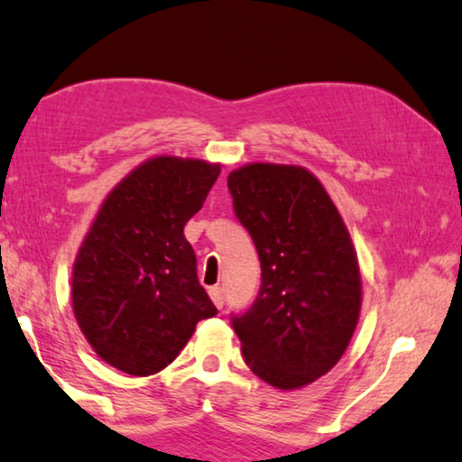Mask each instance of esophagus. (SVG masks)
Wrapping results in <instances>:
<instances>
[{"label": "esophagus", "instance_id": "esophagus-1", "mask_svg": "<svg viewBox=\"0 0 462 462\" xmlns=\"http://www.w3.org/2000/svg\"><path fill=\"white\" fill-rule=\"evenodd\" d=\"M208 294H210V300L215 302L217 309H223V304H225V294H223V288H221V286H213V288L208 290Z\"/></svg>", "mask_w": 462, "mask_h": 462}]
</instances>
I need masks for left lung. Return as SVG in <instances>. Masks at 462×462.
Returning a JSON list of instances; mask_svg holds the SVG:
<instances>
[{
    "instance_id": "1",
    "label": "left lung",
    "mask_w": 462,
    "mask_h": 462,
    "mask_svg": "<svg viewBox=\"0 0 462 462\" xmlns=\"http://www.w3.org/2000/svg\"><path fill=\"white\" fill-rule=\"evenodd\" d=\"M226 186L252 236L262 286L231 325L254 374L278 390L317 382L343 357L361 310V273L335 202L309 170L247 164Z\"/></svg>"
}]
</instances>
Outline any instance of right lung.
<instances>
[{"mask_svg":"<svg viewBox=\"0 0 462 462\" xmlns=\"http://www.w3.org/2000/svg\"><path fill=\"white\" fill-rule=\"evenodd\" d=\"M218 172L202 160L143 162L109 192L79 249L72 310L95 353L124 374H158L217 314L184 225Z\"/></svg>","mask_w":462,"mask_h":462,"instance_id":"right-lung-1","label":"right lung"}]
</instances>
